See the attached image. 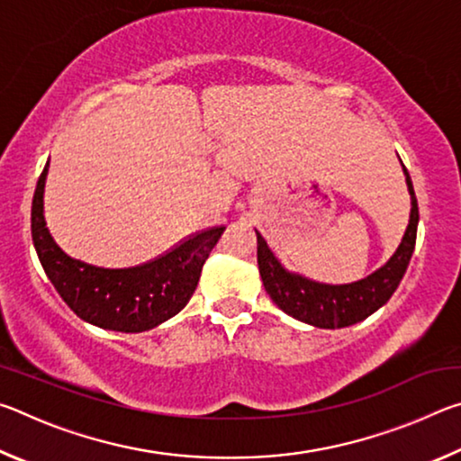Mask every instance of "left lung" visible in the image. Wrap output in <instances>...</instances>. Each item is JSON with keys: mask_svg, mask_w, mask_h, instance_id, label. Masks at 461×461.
<instances>
[{"mask_svg": "<svg viewBox=\"0 0 461 461\" xmlns=\"http://www.w3.org/2000/svg\"><path fill=\"white\" fill-rule=\"evenodd\" d=\"M401 167L411 194L409 225L394 254L372 275L356 280V283L327 285L288 270L276 258V254L272 252L267 240L260 236V231H256L262 285L278 309H283L286 315L299 319L303 323L319 327V330H341V327L364 321L366 317L386 305L390 296L399 288L404 272H407L412 249H415L419 225L415 191H412L411 176L402 160Z\"/></svg>", "mask_w": 461, "mask_h": 461, "instance_id": "8db88e82", "label": "left lung"}]
</instances>
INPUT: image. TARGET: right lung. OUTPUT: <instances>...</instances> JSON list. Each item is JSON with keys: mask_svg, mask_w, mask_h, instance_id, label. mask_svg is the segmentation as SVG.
Instances as JSON below:
<instances>
[{"mask_svg": "<svg viewBox=\"0 0 461 461\" xmlns=\"http://www.w3.org/2000/svg\"><path fill=\"white\" fill-rule=\"evenodd\" d=\"M50 160L38 178L32 201V241L50 283L77 317L101 330L140 333L168 321L197 288L201 268L225 228L185 240L152 262L104 268L68 256L46 228L44 186Z\"/></svg>", "mask_w": 461, "mask_h": 461, "instance_id": "1", "label": "right lung"}]
</instances>
